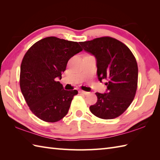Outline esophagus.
Masks as SVG:
<instances>
[{
    "mask_svg": "<svg viewBox=\"0 0 160 160\" xmlns=\"http://www.w3.org/2000/svg\"><path fill=\"white\" fill-rule=\"evenodd\" d=\"M80 93H82L84 95H88V94H89V92H87V91H80Z\"/></svg>",
    "mask_w": 160,
    "mask_h": 160,
    "instance_id": "1",
    "label": "esophagus"
}]
</instances>
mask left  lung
<instances>
[{
    "mask_svg": "<svg viewBox=\"0 0 160 160\" xmlns=\"http://www.w3.org/2000/svg\"><path fill=\"white\" fill-rule=\"evenodd\" d=\"M80 44L96 59L97 74L100 82L106 79V93H96L97 102L89 107L96 116L109 120L127 109L136 93L138 64L124 44L111 37H102Z\"/></svg>",
    "mask_w": 160,
    "mask_h": 160,
    "instance_id": "8db88e82",
    "label": "left lung"
}]
</instances>
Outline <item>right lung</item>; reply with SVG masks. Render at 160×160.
<instances>
[{"label": "right lung", "instance_id": "right-lung-1", "mask_svg": "<svg viewBox=\"0 0 160 160\" xmlns=\"http://www.w3.org/2000/svg\"><path fill=\"white\" fill-rule=\"evenodd\" d=\"M82 49L77 42L47 37L33 45L20 66V87L30 110L40 120H60L67 114L77 90H64L60 80L68 61Z\"/></svg>", "mask_w": 160, "mask_h": 160}]
</instances>
